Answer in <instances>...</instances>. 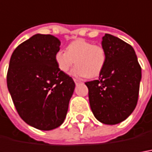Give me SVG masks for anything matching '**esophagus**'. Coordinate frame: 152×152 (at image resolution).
<instances>
[{"instance_id":"34e87169","label":"esophagus","mask_w":152,"mask_h":152,"mask_svg":"<svg viewBox=\"0 0 152 152\" xmlns=\"http://www.w3.org/2000/svg\"><path fill=\"white\" fill-rule=\"evenodd\" d=\"M74 81H75V83H76V85H78L79 83H80L81 81H80V80H77V79H74Z\"/></svg>"}]
</instances>
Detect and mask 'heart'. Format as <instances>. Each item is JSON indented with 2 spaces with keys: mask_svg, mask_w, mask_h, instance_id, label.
Segmentation results:
<instances>
[{
  "mask_svg": "<svg viewBox=\"0 0 152 152\" xmlns=\"http://www.w3.org/2000/svg\"><path fill=\"white\" fill-rule=\"evenodd\" d=\"M55 60L61 72L67 73L76 64L72 71L74 76L94 78L103 71L107 54L102 45H94L89 41L77 39L68 45L66 52L58 51Z\"/></svg>",
  "mask_w": 152,
  "mask_h": 152,
  "instance_id": "heart-1",
  "label": "heart"
}]
</instances>
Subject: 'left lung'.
<instances>
[{
	"instance_id": "left-lung-1",
	"label": "left lung",
	"mask_w": 152,
	"mask_h": 152,
	"mask_svg": "<svg viewBox=\"0 0 152 152\" xmlns=\"http://www.w3.org/2000/svg\"><path fill=\"white\" fill-rule=\"evenodd\" d=\"M107 60L98 80L86 82L91 109L106 125L123 121L132 113L138 101L141 68L133 47L110 34L102 37Z\"/></svg>"
}]
</instances>
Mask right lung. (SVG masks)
Listing matches in <instances>:
<instances>
[{
  "label": "right lung",
  "mask_w": 152,
  "mask_h": 152,
  "mask_svg": "<svg viewBox=\"0 0 152 152\" xmlns=\"http://www.w3.org/2000/svg\"><path fill=\"white\" fill-rule=\"evenodd\" d=\"M60 45L54 36L34 35L13 51L7 72V87L20 118L42 131L63 123L75 89L73 79L56 62Z\"/></svg>",
  "instance_id": "1"
}]
</instances>
